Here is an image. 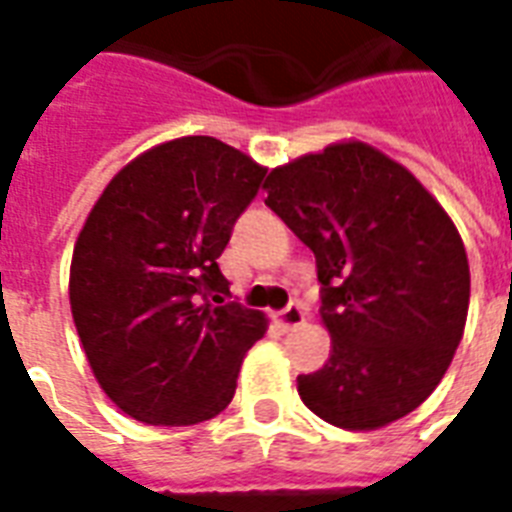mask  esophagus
<instances>
[{
    "instance_id": "esophagus-1",
    "label": "esophagus",
    "mask_w": 512,
    "mask_h": 512,
    "mask_svg": "<svg viewBox=\"0 0 512 512\" xmlns=\"http://www.w3.org/2000/svg\"><path fill=\"white\" fill-rule=\"evenodd\" d=\"M303 321H305V311L297 303H289L284 311L276 313V324H279L284 332H289V329H297L300 324H303Z\"/></svg>"
}]
</instances>
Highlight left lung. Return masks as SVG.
Listing matches in <instances>:
<instances>
[{
    "mask_svg": "<svg viewBox=\"0 0 512 512\" xmlns=\"http://www.w3.org/2000/svg\"><path fill=\"white\" fill-rule=\"evenodd\" d=\"M265 204L316 255L332 353L300 374L313 414L377 430L436 390L465 332V244L412 172L361 140L271 170Z\"/></svg>",
    "mask_w": 512,
    "mask_h": 512,
    "instance_id": "obj_1",
    "label": "left lung"
}]
</instances>
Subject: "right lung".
Here are the masks:
<instances>
[{"mask_svg": "<svg viewBox=\"0 0 512 512\" xmlns=\"http://www.w3.org/2000/svg\"><path fill=\"white\" fill-rule=\"evenodd\" d=\"M265 167L217 138L154 146L100 193L71 257L68 297L95 380L146 425L212 420L268 319L225 303L217 257Z\"/></svg>", "mask_w": 512, "mask_h": 512, "instance_id": "1", "label": "right lung"}]
</instances>
